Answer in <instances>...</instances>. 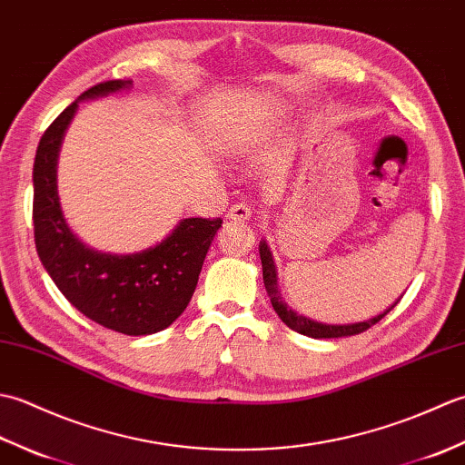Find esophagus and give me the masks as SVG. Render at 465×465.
<instances>
[{
  "instance_id": "34e87169",
  "label": "esophagus",
  "mask_w": 465,
  "mask_h": 465,
  "mask_svg": "<svg viewBox=\"0 0 465 465\" xmlns=\"http://www.w3.org/2000/svg\"><path fill=\"white\" fill-rule=\"evenodd\" d=\"M250 217H252V210L245 202L232 205L230 212H227V220H232V222H248Z\"/></svg>"
}]
</instances>
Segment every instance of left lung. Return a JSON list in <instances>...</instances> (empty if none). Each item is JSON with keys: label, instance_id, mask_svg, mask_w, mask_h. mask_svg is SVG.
Returning a JSON list of instances; mask_svg holds the SVG:
<instances>
[{"label": "left lung", "instance_id": "8db88e82", "mask_svg": "<svg viewBox=\"0 0 465 465\" xmlns=\"http://www.w3.org/2000/svg\"><path fill=\"white\" fill-rule=\"evenodd\" d=\"M260 258H262V268H263V283H265V292L270 295V302L273 305L275 313L280 315V320L288 325L290 330L298 331L308 335V338H315V340H322V338H345V335H355V333H361L365 330H370L371 325L378 323L383 315H388L393 308H396L398 302L391 305L390 310H385L383 313L375 315V318L368 320V322H360V323H348V325H328V323H318L313 320L303 318V315L295 313L293 310H290V305L283 302L282 293L278 290V278H275V265H273V258H272V252L268 248V243L262 242L260 243Z\"/></svg>", "mask_w": 465, "mask_h": 465}]
</instances>
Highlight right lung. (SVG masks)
Instances as JSON below:
<instances>
[{"mask_svg": "<svg viewBox=\"0 0 465 465\" xmlns=\"http://www.w3.org/2000/svg\"><path fill=\"white\" fill-rule=\"evenodd\" d=\"M132 82L97 84L80 95L100 97ZM75 100L39 140L34 162V238L37 255L65 300L85 318L125 335H150L172 325L190 303L205 253L222 217H187L153 248L112 255L94 252L75 238L59 210L55 163Z\"/></svg>", "mask_w": 465, "mask_h": 465, "instance_id": "add662e5", "label": "right lung"}]
</instances>
